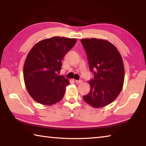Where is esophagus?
<instances>
[{"instance_id": "1", "label": "esophagus", "mask_w": 146, "mask_h": 146, "mask_svg": "<svg viewBox=\"0 0 146 146\" xmlns=\"http://www.w3.org/2000/svg\"><path fill=\"white\" fill-rule=\"evenodd\" d=\"M75 82L76 84H79V83L82 82V80H75Z\"/></svg>"}]
</instances>
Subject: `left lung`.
Returning <instances> with one entry per match:
<instances>
[{
    "label": "left lung",
    "instance_id": "8db88e82",
    "mask_svg": "<svg viewBox=\"0 0 146 146\" xmlns=\"http://www.w3.org/2000/svg\"><path fill=\"white\" fill-rule=\"evenodd\" d=\"M80 42L94 75L89 81L90 93L84 96V100L93 108L104 107L114 101L122 91L124 81L122 56L116 47L106 40L93 38Z\"/></svg>",
    "mask_w": 146,
    "mask_h": 146
}]
</instances>
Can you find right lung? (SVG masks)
<instances>
[{"label":"right lung","mask_w":146,"mask_h":146,"mask_svg":"<svg viewBox=\"0 0 146 146\" xmlns=\"http://www.w3.org/2000/svg\"><path fill=\"white\" fill-rule=\"evenodd\" d=\"M76 42V38L53 36L38 42L29 51L24 66V79L36 102L51 106L62 99L70 82L58 73L64 56Z\"/></svg>","instance_id":"1"}]
</instances>
